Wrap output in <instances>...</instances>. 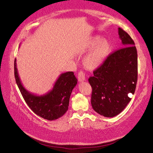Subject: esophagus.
<instances>
[{
  "label": "esophagus",
  "instance_id": "obj_1",
  "mask_svg": "<svg viewBox=\"0 0 153 153\" xmlns=\"http://www.w3.org/2000/svg\"><path fill=\"white\" fill-rule=\"evenodd\" d=\"M78 79L79 82H83L85 80V74L83 73L82 71H80L78 74Z\"/></svg>",
  "mask_w": 153,
  "mask_h": 153
}]
</instances>
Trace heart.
Listing matches in <instances>:
<instances>
[{"mask_svg":"<svg viewBox=\"0 0 153 153\" xmlns=\"http://www.w3.org/2000/svg\"><path fill=\"white\" fill-rule=\"evenodd\" d=\"M111 50V44L107 39L100 36L91 37L84 47V52L90 51L83 59L84 67L90 71L98 68L109 55Z\"/></svg>","mask_w":153,"mask_h":153,"instance_id":"heart-1","label":"heart"}]
</instances>
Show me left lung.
<instances>
[{
    "mask_svg": "<svg viewBox=\"0 0 153 153\" xmlns=\"http://www.w3.org/2000/svg\"><path fill=\"white\" fill-rule=\"evenodd\" d=\"M122 48L107 57L94 71L88 82L92 87L91 105L105 117L120 114L131 101L137 81V52L131 36L119 28Z\"/></svg>",
    "mask_w": 153,
    "mask_h": 153,
    "instance_id": "8db88e82",
    "label": "left lung"
}]
</instances>
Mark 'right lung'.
<instances>
[{
	"mask_svg": "<svg viewBox=\"0 0 153 153\" xmlns=\"http://www.w3.org/2000/svg\"><path fill=\"white\" fill-rule=\"evenodd\" d=\"M14 75L16 82L24 101L36 115L52 121L66 113L72 91L78 82L73 72L60 74L52 90L41 96L30 93L22 85L17 70L16 59L14 61Z\"/></svg>",
	"mask_w": 153,
	"mask_h": 153,
	"instance_id": "right-lung-1",
	"label": "right lung"
}]
</instances>
